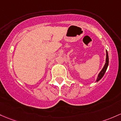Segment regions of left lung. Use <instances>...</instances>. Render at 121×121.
<instances>
[{
	"mask_svg": "<svg viewBox=\"0 0 121 121\" xmlns=\"http://www.w3.org/2000/svg\"><path fill=\"white\" fill-rule=\"evenodd\" d=\"M108 53H107V51L106 50V63H105V64H104L103 69H102V71L100 72V73H99V75H98L97 79H96V82H98L99 80H100V79L103 78V76H104V73H105L106 70H107V67H108Z\"/></svg>",
	"mask_w": 121,
	"mask_h": 121,
	"instance_id": "1",
	"label": "left lung"
}]
</instances>
